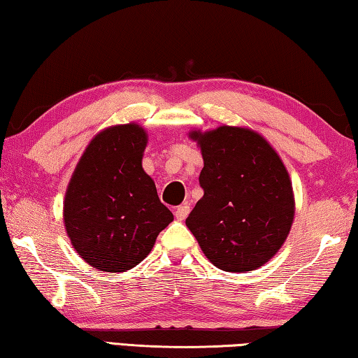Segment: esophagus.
I'll list each match as a JSON object with an SVG mask.
<instances>
[{"label": "esophagus", "mask_w": 358, "mask_h": 358, "mask_svg": "<svg viewBox=\"0 0 358 358\" xmlns=\"http://www.w3.org/2000/svg\"><path fill=\"white\" fill-rule=\"evenodd\" d=\"M189 210H191L189 205L181 203L180 207H177V210H175V217H177L178 221H185L187 215H189Z\"/></svg>", "instance_id": "esophagus-1"}]
</instances>
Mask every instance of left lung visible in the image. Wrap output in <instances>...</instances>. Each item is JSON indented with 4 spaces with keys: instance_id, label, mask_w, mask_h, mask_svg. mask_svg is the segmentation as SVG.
Returning a JSON list of instances; mask_svg holds the SVG:
<instances>
[{
    "instance_id": "left-lung-1",
    "label": "left lung",
    "mask_w": 358,
    "mask_h": 358,
    "mask_svg": "<svg viewBox=\"0 0 358 358\" xmlns=\"http://www.w3.org/2000/svg\"><path fill=\"white\" fill-rule=\"evenodd\" d=\"M203 157V197L186 226L211 264L224 271L256 270L281 250L295 199L286 166L264 136L241 126L191 131Z\"/></svg>"
}]
</instances>
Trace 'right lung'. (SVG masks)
<instances>
[{"label": "right lung", "instance_id": "obj_1", "mask_svg": "<svg viewBox=\"0 0 358 358\" xmlns=\"http://www.w3.org/2000/svg\"><path fill=\"white\" fill-rule=\"evenodd\" d=\"M148 134L141 124H115L87 145L63 202L66 234L78 256L101 271L131 270L153 250L172 211L143 171Z\"/></svg>", "mask_w": 358, "mask_h": 358}]
</instances>
